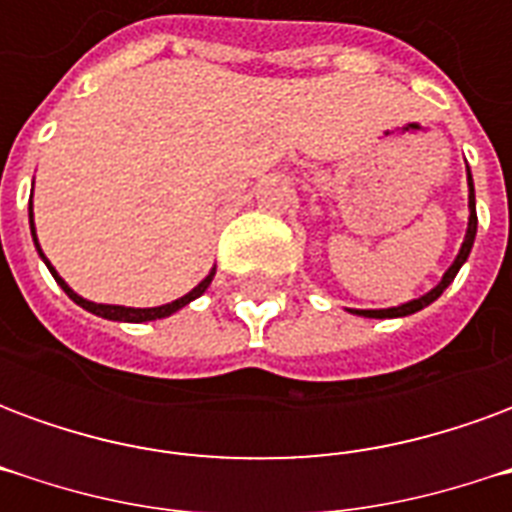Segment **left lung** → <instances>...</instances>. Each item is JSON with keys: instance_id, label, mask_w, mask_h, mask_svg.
Wrapping results in <instances>:
<instances>
[{"instance_id": "8db88e82", "label": "left lung", "mask_w": 512, "mask_h": 512, "mask_svg": "<svg viewBox=\"0 0 512 512\" xmlns=\"http://www.w3.org/2000/svg\"><path fill=\"white\" fill-rule=\"evenodd\" d=\"M466 186H469V222H466V235H463V244L461 249H458L455 260H452V266L447 268V271H444V277L439 279V285H433L428 293H422V296H417V299H411V301H403V304H397V307H386V310H348V312L362 315V318H381V321H384V318H406V315H414V312L425 310L428 304H433L444 290L450 288L455 274L461 271V266L466 263V257H469V252H472L474 235H477V205H474V180H472V169L469 167H466Z\"/></svg>"}]
</instances>
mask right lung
Instances as JSON below:
<instances>
[{"instance_id": "1", "label": "right lung", "mask_w": 512, "mask_h": 512, "mask_svg": "<svg viewBox=\"0 0 512 512\" xmlns=\"http://www.w3.org/2000/svg\"><path fill=\"white\" fill-rule=\"evenodd\" d=\"M35 186V183H32ZM29 230H32V241H35V249H38V255L40 260L46 263V268L51 271V277L57 279V285H60L65 293H68V299L76 301L82 310L87 312H93V315H98V318H106V321H120V323H147V321H158V318H169L172 312H178L183 310L186 304H191L194 299H200L202 293L208 290V285H211V279L213 274H216V268H211L208 271V277L202 279L200 285H194V288L186 293V296H180V299L175 301H169V304H161V307H123V304H98V301H90V299H84V296H79L76 290L65 282V279L57 274V268L51 266V260L46 255H43V249H40L38 244V230H35V216H32V202H29Z\"/></svg>"}]
</instances>
